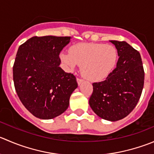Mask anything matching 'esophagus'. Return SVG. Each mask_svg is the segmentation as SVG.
<instances>
[{
  "mask_svg": "<svg viewBox=\"0 0 154 154\" xmlns=\"http://www.w3.org/2000/svg\"><path fill=\"white\" fill-rule=\"evenodd\" d=\"M77 83H78V85H80L83 82V80L80 78H77Z\"/></svg>",
  "mask_w": 154,
  "mask_h": 154,
  "instance_id": "esophagus-1",
  "label": "esophagus"
}]
</instances>
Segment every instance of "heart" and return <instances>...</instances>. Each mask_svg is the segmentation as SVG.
<instances>
[{
  "label": "heart",
  "instance_id": "b5f03b06",
  "mask_svg": "<svg viewBox=\"0 0 154 154\" xmlns=\"http://www.w3.org/2000/svg\"><path fill=\"white\" fill-rule=\"evenodd\" d=\"M60 59L69 69L81 65L83 77L91 81H101L108 77L117 65L118 53L113 45L80 43L71 47L69 53L62 52Z\"/></svg>",
  "mask_w": 154,
  "mask_h": 154
}]
</instances>
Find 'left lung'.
Here are the masks:
<instances>
[{"mask_svg": "<svg viewBox=\"0 0 154 154\" xmlns=\"http://www.w3.org/2000/svg\"><path fill=\"white\" fill-rule=\"evenodd\" d=\"M110 42L118 53L117 67L105 80L92 83L89 103L99 117L117 121L128 116L139 101L144 71L139 52L126 41Z\"/></svg>", "mask_w": 154, "mask_h": 154, "instance_id": "1", "label": "left lung"}]
</instances>
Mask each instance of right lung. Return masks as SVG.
<instances>
[{"mask_svg":"<svg viewBox=\"0 0 154 154\" xmlns=\"http://www.w3.org/2000/svg\"><path fill=\"white\" fill-rule=\"evenodd\" d=\"M71 37H33L19 46L13 82L19 99L34 117L50 120L62 114L77 87L75 76L59 67V53Z\"/></svg>","mask_w":154,"mask_h":154,"instance_id":"obj_1","label":"right lung"}]
</instances>
